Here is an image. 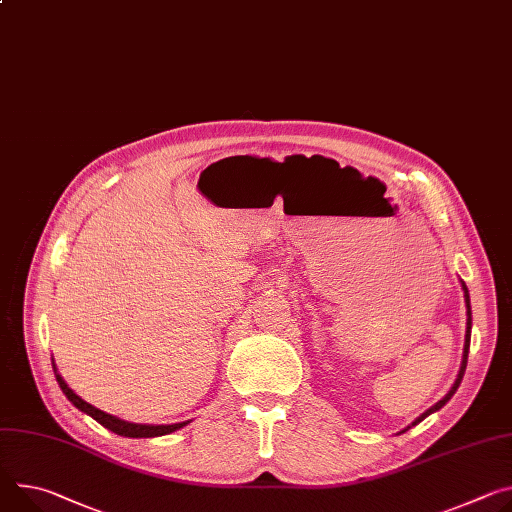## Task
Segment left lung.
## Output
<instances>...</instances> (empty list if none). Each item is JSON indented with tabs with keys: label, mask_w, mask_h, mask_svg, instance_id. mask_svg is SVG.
<instances>
[{
	"label": "left lung",
	"mask_w": 512,
	"mask_h": 512,
	"mask_svg": "<svg viewBox=\"0 0 512 512\" xmlns=\"http://www.w3.org/2000/svg\"><path fill=\"white\" fill-rule=\"evenodd\" d=\"M461 288H463V298H466V306H468V331H466V343H463V359H461V369H459V374H457V380H455V384H453V388L449 390V394L443 398V400H439L435 406H431L427 412H423L421 416L416 418V421L412 423V425H416V423H421L423 418H427L431 412H435V410H439L441 406H445L449 400H451V396L455 394V390L459 388V384H461V378H463V374H466V365H468V351H470V337H472V308H470V294H468V288H466V284L461 282ZM410 429V427H408Z\"/></svg>",
	"instance_id": "8db88e82"
}]
</instances>
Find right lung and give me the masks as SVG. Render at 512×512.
<instances>
[{
    "label": "right lung",
    "mask_w": 512,
    "mask_h": 512,
    "mask_svg": "<svg viewBox=\"0 0 512 512\" xmlns=\"http://www.w3.org/2000/svg\"><path fill=\"white\" fill-rule=\"evenodd\" d=\"M55 369V367H53ZM55 378H57V382H59V386H61V390H63V394L81 410V412H85V414H89L91 418H96V421L102 425V427H106V429H110L112 433H116V435H122V437H159V435H167V433H173V431H177V429H181V427H185L188 423H175V425H134V423H126V421H122V418H116V416H112V414H108V412H104V410H100V408H96V406H91L89 402H85V400H81L67 384H65V380L57 374V369H55Z\"/></svg>",
    "instance_id": "add662e5"
}]
</instances>
